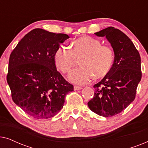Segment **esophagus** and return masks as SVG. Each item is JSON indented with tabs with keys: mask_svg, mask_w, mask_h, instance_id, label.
I'll use <instances>...</instances> for the list:
<instances>
[{
	"mask_svg": "<svg viewBox=\"0 0 148 148\" xmlns=\"http://www.w3.org/2000/svg\"><path fill=\"white\" fill-rule=\"evenodd\" d=\"M82 87L77 86H74V90H75V91H77V90H82Z\"/></svg>",
	"mask_w": 148,
	"mask_h": 148,
	"instance_id": "34e87169",
	"label": "esophagus"
}]
</instances>
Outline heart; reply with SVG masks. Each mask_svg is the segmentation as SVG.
<instances>
[{"label": "heart", "instance_id": "heart-1", "mask_svg": "<svg viewBox=\"0 0 148 148\" xmlns=\"http://www.w3.org/2000/svg\"><path fill=\"white\" fill-rule=\"evenodd\" d=\"M72 50L64 46L57 48L54 55L56 67L63 73H69L75 66L77 59L81 67L69 75L72 83L88 84L95 76L102 78L110 72L114 62V52L108 46L102 45L100 40L90 36H83L71 43Z\"/></svg>", "mask_w": 148, "mask_h": 148}]
</instances>
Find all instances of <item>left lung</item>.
Wrapping results in <instances>:
<instances>
[{
	"instance_id": "1",
	"label": "left lung",
	"mask_w": 148,
	"mask_h": 148,
	"mask_svg": "<svg viewBox=\"0 0 148 148\" xmlns=\"http://www.w3.org/2000/svg\"><path fill=\"white\" fill-rule=\"evenodd\" d=\"M94 34L106 37L114 59L110 72L94 85V96L88 105L96 114L109 117L122 112L135 100L141 79V57L132 41L121 30L109 27Z\"/></svg>"
}]
</instances>
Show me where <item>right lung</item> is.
Masks as SVG:
<instances>
[{
  "mask_svg": "<svg viewBox=\"0 0 148 148\" xmlns=\"http://www.w3.org/2000/svg\"><path fill=\"white\" fill-rule=\"evenodd\" d=\"M69 38L36 28L26 34L11 52L7 83L13 102L38 119H49L64 106L73 86L57 71L54 55L60 44Z\"/></svg>",
  "mask_w": 148,
  "mask_h": 148,
  "instance_id": "1",
  "label": "right lung"
}]
</instances>
